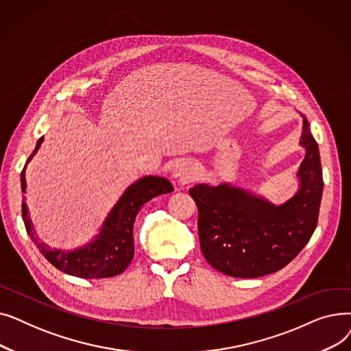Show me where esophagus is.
Wrapping results in <instances>:
<instances>
[{"instance_id":"esophagus-1","label":"esophagus","mask_w":351,"mask_h":351,"mask_svg":"<svg viewBox=\"0 0 351 351\" xmlns=\"http://www.w3.org/2000/svg\"><path fill=\"white\" fill-rule=\"evenodd\" d=\"M195 173H196V166L193 162L180 160L175 165L172 176L179 185H185V183L191 182L195 178Z\"/></svg>"}]
</instances>
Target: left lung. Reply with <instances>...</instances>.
I'll return each instance as SVG.
<instances>
[{
    "mask_svg": "<svg viewBox=\"0 0 351 351\" xmlns=\"http://www.w3.org/2000/svg\"><path fill=\"white\" fill-rule=\"evenodd\" d=\"M300 145L306 149L300 185L283 205L230 183H199L189 191L199 212L200 249L212 267L233 278H261L283 269L307 245L317 226L324 183L319 146L304 117Z\"/></svg>",
    "mask_w": 351,
    "mask_h": 351,
    "instance_id": "1",
    "label": "left lung"
}]
</instances>
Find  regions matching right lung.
<instances>
[{
    "label": "right lung",
    "mask_w": 351,
    "mask_h": 351,
    "mask_svg": "<svg viewBox=\"0 0 351 351\" xmlns=\"http://www.w3.org/2000/svg\"><path fill=\"white\" fill-rule=\"evenodd\" d=\"M44 141L41 136L36 142L34 152L29 155L21 172V189L25 193V169L28 162L38 152ZM173 191L172 183L160 176H143L134 182L122 193L117 205L110 209L104 220L99 233L94 241L82 247L65 252L51 249L34 233V226L28 217L25 196H23V219L27 233L40 249L45 259L58 270L84 279L114 278L121 274L134 259V223L141 208L151 199Z\"/></svg>",
    "instance_id": "add662e5"
}]
</instances>
